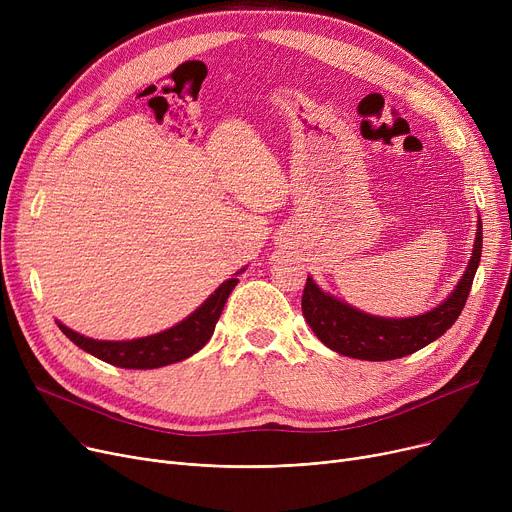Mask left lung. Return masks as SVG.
Segmentation results:
<instances>
[{"instance_id":"1","label":"left lung","mask_w":512,"mask_h":512,"mask_svg":"<svg viewBox=\"0 0 512 512\" xmlns=\"http://www.w3.org/2000/svg\"><path fill=\"white\" fill-rule=\"evenodd\" d=\"M481 259V220L471 259L459 284L432 311L413 317H380L355 309L330 292L321 290L311 276L303 290V315L315 336L334 353L363 359V361H390L407 357L429 342L438 340L456 319H459Z\"/></svg>"}]
</instances>
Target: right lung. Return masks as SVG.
I'll use <instances>...</instances> for the list:
<instances>
[{
    "instance_id": "right-lung-1",
    "label": "right lung",
    "mask_w": 512,
    "mask_h": 512,
    "mask_svg": "<svg viewBox=\"0 0 512 512\" xmlns=\"http://www.w3.org/2000/svg\"><path fill=\"white\" fill-rule=\"evenodd\" d=\"M245 270L247 265L238 270L234 278H228L215 288V292L209 294L207 301H203L201 307H197L191 315L184 317L180 324L159 334L134 340H95L66 328L60 321H56V324L78 348H83L85 353L110 365L124 369H155L172 365L193 357L209 342L230 292L238 284L236 276Z\"/></svg>"
}]
</instances>
